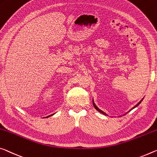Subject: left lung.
<instances>
[{
  "label": "left lung",
  "mask_w": 157,
  "mask_h": 157,
  "mask_svg": "<svg viewBox=\"0 0 157 157\" xmlns=\"http://www.w3.org/2000/svg\"><path fill=\"white\" fill-rule=\"evenodd\" d=\"M142 101H143V99H142V100H141V101H140V102H139V103H138V104H137V105H136L135 106H134V107H133V108L132 109H131V110H133V108H136V107H137V106H138V105H139V104H140V103H141V102H142ZM93 105H94V108H95V109H96V110H98V112H100V113H102V114H105V115H108V114H105V113H104V112H103V111H102L101 110H100V109H99V108H98V107H97V106H96V105H95V103H94V101H93ZM131 110H129V111H131Z\"/></svg>",
  "instance_id": "1"
}]
</instances>
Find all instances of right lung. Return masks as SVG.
<instances>
[{"instance_id": "right-lung-1", "label": "right lung", "mask_w": 157, "mask_h": 157, "mask_svg": "<svg viewBox=\"0 0 157 157\" xmlns=\"http://www.w3.org/2000/svg\"><path fill=\"white\" fill-rule=\"evenodd\" d=\"M54 114H51V115H49V116H47V117H46L45 118H47V117H50V116H52V115H54Z\"/></svg>"}]
</instances>
